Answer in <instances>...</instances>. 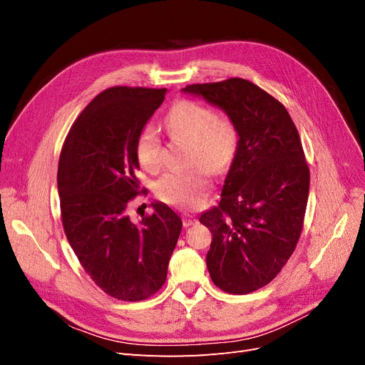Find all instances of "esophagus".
<instances>
[{
	"mask_svg": "<svg viewBox=\"0 0 365 365\" xmlns=\"http://www.w3.org/2000/svg\"><path fill=\"white\" fill-rule=\"evenodd\" d=\"M196 222H197L196 216H193V215H190V213H184V215H182V224H184V227H190V225H193V224H196Z\"/></svg>",
	"mask_w": 365,
	"mask_h": 365,
	"instance_id": "esophagus-1",
	"label": "esophagus"
}]
</instances>
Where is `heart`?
I'll list each match as a JSON object with an SVG mask.
<instances>
[{
	"label": "heart",
	"instance_id": "heart-1",
	"mask_svg": "<svg viewBox=\"0 0 365 365\" xmlns=\"http://www.w3.org/2000/svg\"><path fill=\"white\" fill-rule=\"evenodd\" d=\"M165 126L176 138L190 143L192 161L202 165L163 175L157 193L168 204L195 207L210 189L207 169L222 173L233 163L239 141L236 126L230 118L217 117L212 108L195 101L175 103L165 117ZM135 150L143 169L157 172L161 168V140L155 128L148 125L140 130Z\"/></svg>",
	"mask_w": 365,
	"mask_h": 365
}]
</instances>
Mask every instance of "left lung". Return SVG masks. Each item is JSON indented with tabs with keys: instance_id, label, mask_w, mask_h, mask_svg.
<instances>
[{
	"instance_id": "left-lung-1",
	"label": "left lung",
	"mask_w": 365,
	"mask_h": 365,
	"mask_svg": "<svg viewBox=\"0 0 365 365\" xmlns=\"http://www.w3.org/2000/svg\"><path fill=\"white\" fill-rule=\"evenodd\" d=\"M182 91L222 109L237 130L220 202L200 222L212 231L207 268L213 283L228 294H250L282 271L302 235L311 175L300 135L286 108L250 81L233 77Z\"/></svg>"
}]
</instances>
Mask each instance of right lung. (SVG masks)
Instances as JSON below:
<instances>
[{
  "instance_id": "obj_1",
  "label": "right lung",
  "mask_w": 365,
  "mask_h": 365,
  "mask_svg": "<svg viewBox=\"0 0 365 365\" xmlns=\"http://www.w3.org/2000/svg\"><path fill=\"white\" fill-rule=\"evenodd\" d=\"M165 88L113 86L73 123L59 158L62 225L93 282L123 302L146 300L168 277L182 220L163 202L132 222L126 208L143 190L137 138L164 101Z\"/></svg>"
}]
</instances>
